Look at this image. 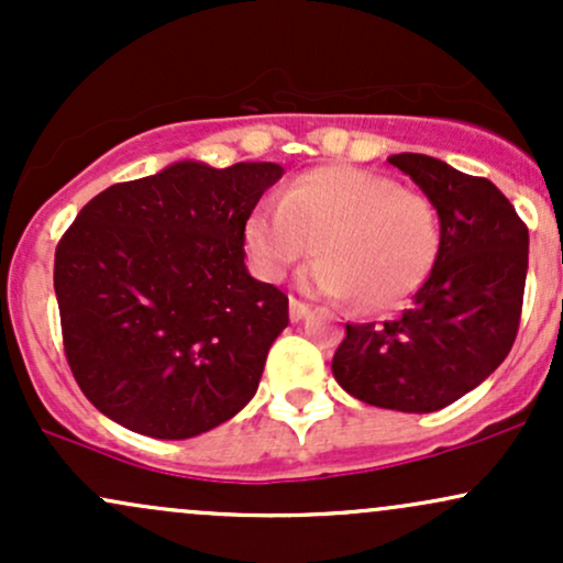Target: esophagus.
Returning a JSON list of instances; mask_svg holds the SVG:
<instances>
[{"label": "esophagus", "instance_id": "obj_1", "mask_svg": "<svg viewBox=\"0 0 563 563\" xmlns=\"http://www.w3.org/2000/svg\"><path fill=\"white\" fill-rule=\"evenodd\" d=\"M288 312H290V320L299 322V320H303V318H307V314H309V303H303V301L294 299V296H290Z\"/></svg>", "mask_w": 563, "mask_h": 563}]
</instances>
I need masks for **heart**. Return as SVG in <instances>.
I'll return each mask as SVG.
<instances>
[{"label": "heart", "instance_id": "1", "mask_svg": "<svg viewBox=\"0 0 563 563\" xmlns=\"http://www.w3.org/2000/svg\"><path fill=\"white\" fill-rule=\"evenodd\" d=\"M439 238L429 198L349 166L301 174L280 203L245 222V249L262 277L283 280L318 249L303 283L335 299L354 296L363 312L402 307L429 280Z\"/></svg>", "mask_w": 563, "mask_h": 563}]
</instances>
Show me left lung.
<instances>
[{
  "label": "left lung",
  "mask_w": 563,
  "mask_h": 563,
  "mask_svg": "<svg viewBox=\"0 0 563 563\" xmlns=\"http://www.w3.org/2000/svg\"><path fill=\"white\" fill-rule=\"evenodd\" d=\"M389 164L434 203L437 264L399 318L346 325L331 367L360 402L434 412L508 357L525 301L529 230L489 179L421 153H399Z\"/></svg>",
  "instance_id": "obj_1"
}]
</instances>
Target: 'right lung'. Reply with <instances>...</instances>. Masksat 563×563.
Here are the masks:
<instances>
[{
    "mask_svg": "<svg viewBox=\"0 0 563 563\" xmlns=\"http://www.w3.org/2000/svg\"><path fill=\"white\" fill-rule=\"evenodd\" d=\"M277 164L179 161L111 185L55 251L63 346L84 397L129 431L190 439L230 421L288 325L245 269V222Z\"/></svg>",
    "mask_w": 563,
    "mask_h": 563,
    "instance_id": "obj_1",
    "label": "right lung"
}]
</instances>
